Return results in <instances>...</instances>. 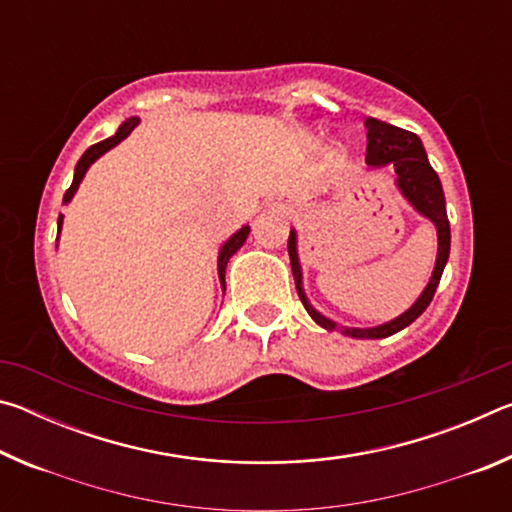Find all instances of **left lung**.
<instances>
[{
	"instance_id": "obj_1",
	"label": "left lung",
	"mask_w": 512,
	"mask_h": 512,
	"mask_svg": "<svg viewBox=\"0 0 512 512\" xmlns=\"http://www.w3.org/2000/svg\"><path fill=\"white\" fill-rule=\"evenodd\" d=\"M366 128H368V149H366L368 167L377 169V167H386V164H391L395 169V185L402 192V196L415 207V212H420L424 219H429L433 225H436L438 255H436V266H433L429 284L420 293V298L415 300L402 316H397L377 327H343V325H336L334 320H329L327 316H323L320 311L311 307V302L305 296V289H302V266L298 257L296 230H291L289 235V259H291L293 280H296V289L302 305H305L309 316L314 318L320 327L332 329V332H341L345 336H354V339H386V336L409 327L413 320L429 307V302L433 300V293L438 289V282L440 277H443L445 264L449 259L452 232H449L443 185H440L438 173L433 171V167L427 160V153H424L420 137L411 131H404V128H397L393 124H386V121H379L372 117L366 119Z\"/></svg>"
}]
</instances>
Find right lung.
<instances>
[{
  "instance_id": "obj_1",
  "label": "right lung",
  "mask_w": 512,
  "mask_h": 512,
  "mask_svg": "<svg viewBox=\"0 0 512 512\" xmlns=\"http://www.w3.org/2000/svg\"><path fill=\"white\" fill-rule=\"evenodd\" d=\"M137 124H140V117H128V119L124 121V124H121V126L117 128L115 135L108 137V140L99 142V144H92L90 149L81 155V160L76 162L72 185H69V189H67L65 196H63V205H67V203L74 198L76 189H79L81 180H83V176H85V171L90 169V164H92L94 160H99L103 153L112 149V146H117L121 140H126V137L131 135V131H133V128H135ZM60 225H63V214L58 216V235H60ZM248 232H250L248 225H244V228H239V230L235 232V235H232L228 241H225V244H223L221 250H219V280H221L223 291H225V266H228V259H230L232 255H235L241 246H244V241L248 239Z\"/></svg>"
}]
</instances>
